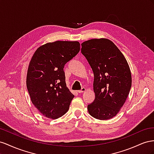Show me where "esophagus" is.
<instances>
[{
	"label": "esophagus",
	"instance_id": "34e87169",
	"mask_svg": "<svg viewBox=\"0 0 154 154\" xmlns=\"http://www.w3.org/2000/svg\"><path fill=\"white\" fill-rule=\"evenodd\" d=\"M86 90V89L85 88H82L81 90H79L78 92H79V93H82V92H85Z\"/></svg>",
	"mask_w": 154,
	"mask_h": 154
}]
</instances>
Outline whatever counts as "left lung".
<instances>
[{
    "label": "left lung",
    "mask_w": 154,
    "mask_h": 154,
    "mask_svg": "<svg viewBox=\"0 0 154 154\" xmlns=\"http://www.w3.org/2000/svg\"><path fill=\"white\" fill-rule=\"evenodd\" d=\"M81 53L94 74V101L88 106L90 115L100 120L115 117L128 97L131 74L124 55L108 38H93L81 44Z\"/></svg>",
    "instance_id": "1"
}]
</instances>
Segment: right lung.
Masks as SVG:
<instances>
[{"instance_id": "obj_1", "label": "right lung", "mask_w": 154, "mask_h": 154, "mask_svg": "<svg viewBox=\"0 0 154 154\" xmlns=\"http://www.w3.org/2000/svg\"><path fill=\"white\" fill-rule=\"evenodd\" d=\"M80 51L78 41H57L38 47L31 59L26 86L42 115L55 119L66 113L74 97L66 86L64 66Z\"/></svg>"}]
</instances>
